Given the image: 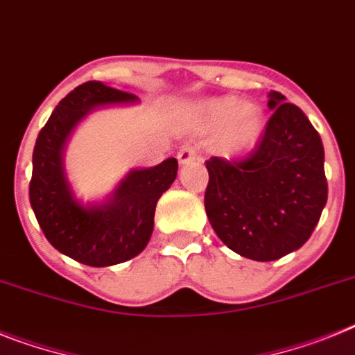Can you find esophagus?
I'll return each instance as SVG.
<instances>
[{
  "label": "esophagus",
  "mask_w": 355,
  "mask_h": 355,
  "mask_svg": "<svg viewBox=\"0 0 355 355\" xmlns=\"http://www.w3.org/2000/svg\"><path fill=\"white\" fill-rule=\"evenodd\" d=\"M177 159L180 164H189V162H193L195 159H198V151H196L195 146L186 144V146H182L180 150H178Z\"/></svg>",
  "instance_id": "esophagus-1"
}]
</instances>
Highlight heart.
I'll return each mask as SVG.
<instances>
[{
	"label": "heart",
	"instance_id": "1",
	"mask_svg": "<svg viewBox=\"0 0 355 355\" xmlns=\"http://www.w3.org/2000/svg\"><path fill=\"white\" fill-rule=\"evenodd\" d=\"M202 132H220V144L229 155L247 151L256 144L263 128V113L258 104L242 103L236 97H216L200 103L195 110Z\"/></svg>",
	"mask_w": 355,
	"mask_h": 355
}]
</instances>
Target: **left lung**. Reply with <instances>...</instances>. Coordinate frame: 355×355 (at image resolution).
<instances>
[{
  "mask_svg": "<svg viewBox=\"0 0 355 355\" xmlns=\"http://www.w3.org/2000/svg\"><path fill=\"white\" fill-rule=\"evenodd\" d=\"M272 115L254 150L205 162V213L225 245L256 261L278 260L311 238L327 204L320 133L296 104L269 92Z\"/></svg>",
  "mask_w": 355,
  "mask_h": 355,
  "instance_id": "left-lung-1",
  "label": "left lung"
}]
</instances>
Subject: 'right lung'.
<instances>
[{"instance_id": "right-lung-1", "label": "right lung", "mask_w": 355, "mask_h": 355, "mask_svg": "<svg viewBox=\"0 0 355 355\" xmlns=\"http://www.w3.org/2000/svg\"><path fill=\"white\" fill-rule=\"evenodd\" d=\"M137 101V95L88 81L55 106L35 141L28 189L32 209L46 240L79 263L108 267L144 251L157 202L177 178V159H168L155 168L132 169L104 204L83 205L71 191L62 166L71 130L99 106Z\"/></svg>"}]
</instances>
